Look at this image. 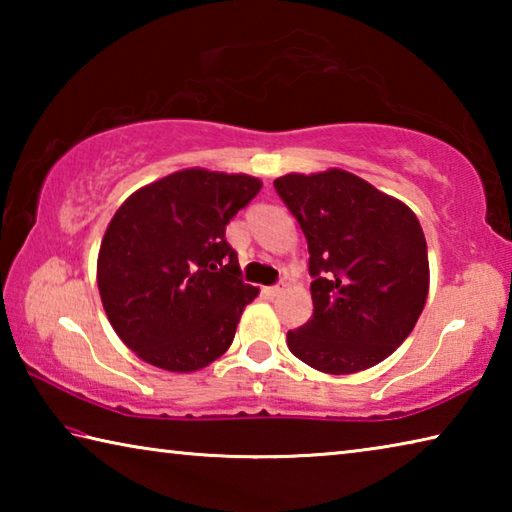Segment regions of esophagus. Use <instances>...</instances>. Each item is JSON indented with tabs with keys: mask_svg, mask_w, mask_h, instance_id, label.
<instances>
[{
	"mask_svg": "<svg viewBox=\"0 0 512 512\" xmlns=\"http://www.w3.org/2000/svg\"><path fill=\"white\" fill-rule=\"evenodd\" d=\"M282 287H284V284H282ZM282 287H280V284H275V287H266V289H264V296H268V298L280 296V293H282Z\"/></svg>",
	"mask_w": 512,
	"mask_h": 512,
	"instance_id": "34e87169",
	"label": "esophagus"
}]
</instances>
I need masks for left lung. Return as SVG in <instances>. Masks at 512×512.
I'll use <instances>...</instances> for the list:
<instances>
[{"label":"left lung","instance_id":"left-lung-1","mask_svg":"<svg viewBox=\"0 0 512 512\" xmlns=\"http://www.w3.org/2000/svg\"><path fill=\"white\" fill-rule=\"evenodd\" d=\"M273 185L305 232L314 277V314L287 334L293 357L327 375L377 366L413 332L427 302L418 216L343 169L287 173Z\"/></svg>","mask_w":512,"mask_h":512}]
</instances>
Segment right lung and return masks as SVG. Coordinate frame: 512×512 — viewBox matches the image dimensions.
Returning a JSON list of instances; mask_svg holds the SVG:
<instances>
[{"label": "right lung", "instance_id": "add662e5", "mask_svg": "<svg viewBox=\"0 0 512 512\" xmlns=\"http://www.w3.org/2000/svg\"><path fill=\"white\" fill-rule=\"evenodd\" d=\"M262 189L246 173L173 171L121 203L101 239L99 296L142 361L194 372L225 354L259 289L239 280L225 225Z\"/></svg>", "mask_w": 512, "mask_h": 512}]
</instances>
